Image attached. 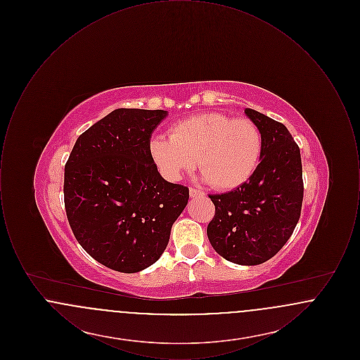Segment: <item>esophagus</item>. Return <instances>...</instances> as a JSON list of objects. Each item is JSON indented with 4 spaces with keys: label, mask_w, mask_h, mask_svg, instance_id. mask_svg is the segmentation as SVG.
Masks as SVG:
<instances>
[{
    "label": "esophagus",
    "mask_w": 360,
    "mask_h": 360,
    "mask_svg": "<svg viewBox=\"0 0 360 360\" xmlns=\"http://www.w3.org/2000/svg\"><path fill=\"white\" fill-rule=\"evenodd\" d=\"M188 194L191 198H197V197H204V193L201 190H197V188H190L188 190Z\"/></svg>",
    "instance_id": "obj_1"
}]
</instances>
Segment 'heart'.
Here are the masks:
<instances>
[{
  "label": "heart",
  "mask_w": 360,
  "mask_h": 360,
  "mask_svg": "<svg viewBox=\"0 0 360 360\" xmlns=\"http://www.w3.org/2000/svg\"><path fill=\"white\" fill-rule=\"evenodd\" d=\"M150 154L169 181H178L194 167L197 159L210 188L233 190L244 185L257 170L262 135L248 119L204 113L172 125V137H153Z\"/></svg>",
  "instance_id": "obj_1"
}]
</instances>
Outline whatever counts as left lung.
Segmentation results:
<instances>
[{
    "label": "left lung",
    "mask_w": 360,
    "mask_h": 360,
    "mask_svg": "<svg viewBox=\"0 0 360 360\" xmlns=\"http://www.w3.org/2000/svg\"><path fill=\"white\" fill-rule=\"evenodd\" d=\"M244 113L260 131V162L240 188L209 195L216 213L206 233L220 257L257 266L286 244L300 220L302 163L300 148L282 122L248 108Z\"/></svg>",
    "instance_id": "obj_1"
}]
</instances>
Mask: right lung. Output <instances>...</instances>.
Instances as JSON below:
<instances>
[{
  "label": "right lung",
  "mask_w": 360,
  "mask_h": 360,
  "mask_svg": "<svg viewBox=\"0 0 360 360\" xmlns=\"http://www.w3.org/2000/svg\"><path fill=\"white\" fill-rule=\"evenodd\" d=\"M167 110L116 109L77 139L65 166L72 233L103 266L139 273L162 257L188 188L167 182L150 154Z\"/></svg>",
  "instance_id": "add662e5"
}]
</instances>
